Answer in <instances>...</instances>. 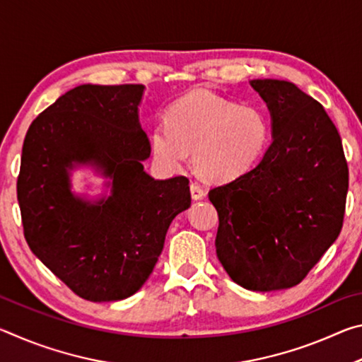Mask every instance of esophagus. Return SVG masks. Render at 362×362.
Here are the masks:
<instances>
[{
    "instance_id": "esophagus-1",
    "label": "esophagus",
    "mask_w": 362,
    "mask_h": 362,
    "mask_svg": "<svg viewBox=\"0 0 362 362\" xmlns=\"http://www.w3.org/2000/svg\"><path fill=\"white\" fill-rule=\"evenodd\" d=\"M189 193H192V198L194 201H198L204 196V189L201 188L198 183H192V187H189Z\"/></svg>"
}]
</instances>
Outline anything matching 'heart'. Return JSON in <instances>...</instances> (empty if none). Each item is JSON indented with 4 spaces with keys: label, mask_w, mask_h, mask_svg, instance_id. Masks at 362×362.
<instances>
[{
    "label": "heart",
    "mask_w": 362,
    "mask_h": 362,
    "mask_svg": "<svg viewBox=\"0 0 362 362\" xmlns=\"http://www.w3.org/2000/svg\"><path fill=\"white\" fill-rule=\"evenodd\" d=\"M272 122L259 107L240 105L209 90H192L166 112V124L151 129V151L159 164L180 170L192 150L199 177L226 182L249 173L269 145Z\"/></svg>",
    "instance_id": "heart-1"
}]
</instances>
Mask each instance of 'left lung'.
<instances>
[{"instance_id":"1","label":"left lung","mask_w":362,"mask_h":362,"mask_svg":"<svg viewBox=\"0 0 362 362\" xmlns=\"http://www.w3.org/2000/svg\"><path fill=\"white\" fill-rule=\"evenodd\" d=\"M249 83L272 116V144L249 173L209 192L217 257L244 289H289L340 235L348 166L320 102L283 79Z\"/></svg>"}]
</instances>
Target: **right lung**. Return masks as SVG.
<instances>
[{"label":"right lung","instance_id":"right-lung-1","mask_svg":"<svg viewBox=\"0 0 362 362\" xmlns=\"http://www.w3.org/2000/svg\"><path fill=\"white\" fill-rule=\"evenodd\" d=\"M144 84H81L30 124L17 179L32 252L90 302L140 291L161 255L169 225L192 204L187 177L144 169L150 142L139 107ZM104 179L97 195L72 189V173Z\"/></svg>","mask_w":362,"mask_h":362}]
</instances>
